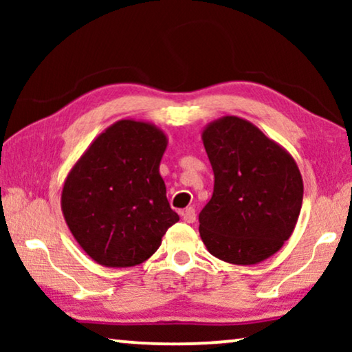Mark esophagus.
<instances>
[{"label": "esophagus", "instance_id": "1", "mask_svg": "<svg viewBox=\"0 0 352 352\" xmlns=\"http://www.w3.org/2000/svg\"><path fill=\"white\" fill-rule=\"evenodd\" d=\"M181 214H182V219H184L186 223L190 224L195 221V210L194 208H186Z\"/></svg>", "mask_w": 352, "mask_h": 352}]
</instances>
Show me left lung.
Masks as SVG:
<instances>
[{"instance_id":"8db88e82","label":"left lung","mask_w":352,"mask_h":352,"mask_svg":"<svg viewBox=\"0 0 352 352\" xmlns=\"http://www.w3.org/2000/svg\"><path fill=\"white\" fill-rule=\"evenodd\" d=\"M214 173L211 200L199 214L208 252L250 266L272 256L295 230L302 177L295 158L258 126L234 115L201 131Z\"/></svg>"}]
</instances>
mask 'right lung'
<instances>
[{
  "label": "right lung",
  "instance_id": "right-lung-1",
  "mask_svg": "<svg viewBox=\"0 0 352 352\" xmlns=\"http://www.w3.org/2000/svg\"><path fill=\"white\" fill-rule=\"evenodd\" d=\"M168 138L155 124L118 120L67 175L60 206L72 235L105 267L147 261L179 221L166 199L160 162Z\"/></svg>",
  "mask_w": 352,
  "mask_h": 352
}]
</instances>
